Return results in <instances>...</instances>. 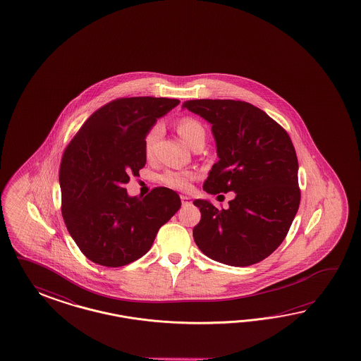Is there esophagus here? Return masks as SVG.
<instances>
[{"label":"esophagus","mask_w":361,"mask_h":361,"mask_svg":"<svg viewBox=\"0 0 361 361\" xmlns=\"http://www.w3.org/2000/svg\"><path fill=\"white\" fill-rule=\"evenodd\" d=\"M181 202H183V205H188L192 202V200H190V197L181 196Z\"/></svg>","instance_id":"34e87169"}]
</instances>
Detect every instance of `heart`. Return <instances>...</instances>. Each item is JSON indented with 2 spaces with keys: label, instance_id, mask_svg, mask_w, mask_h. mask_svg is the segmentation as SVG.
I'll use <instances>...</instances> for the list:
<instances>
[{
  "label": "heart",
  "instance_id": "b5f03b06",
  "mask_svg": "<svg viewBox=\"0 0 361 361\" xmlns=\"http://www.w3.org/2000/svg\"><path fill=\"white\" fill-rule=\"evenodd\" d=\"M160 131H161L160 127L154 126L145 135V139H144V153H145V156L149 157L152 154L153 147H154V142L160 135ZM177 132L189 147H193L200 139L205 137L204 127L196 119H192V118H185V119H181L178 121ZM195 178H196V175L190 171L166 169L160 175V183L163 185L171 188V189L186 192V190L190 189V183Z\"/></svg>",
  "mask_w": 361,
  "mask_h": 361
}]
</instances>
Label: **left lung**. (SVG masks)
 I'll return each mask as SVG.
<instances>
[{
  "label": "left lung",
  "mask_w": 361,
  "mask_h": 361,
  "mask_svg": "<svg viewBox=\"0 0 361 361\" xmlns=\"http://www.w3.org/2000/svg\"><path fill=\"white\" fill-rule=\"evenodd\" d=\"M183 109L212 124L219 161L204 190L233 192L229 208L195 200L201 219L193 229L198 249L229 266H250L283 242L300 202L298 159L290 136L262 109L240 100L200 99Z\"/></svg>",
  "instance_id": "left-lung-1"
}]
</instances>
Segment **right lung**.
Listing matches in <instances>:
<instances>
[{
	"label": "right lung",
	"mask_w": 361,
	"mask_h": 361,
	"mask_svg": "<svg viewBox=\"0 0 361 361\" xmlns=\"http://www.w3.org/2000/svg\"><path fill=\"white\" fill-rule=\"evenodd\" d=\"M178 99L135 97L95 111L66 148L59 185L66 228L90 261L119 267L151 249L181 207L169 188L139 198L124 188L145 165L144 139Z\"/></svg>",
	"instance_id": "1"
}]
</instances>
